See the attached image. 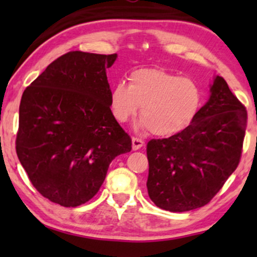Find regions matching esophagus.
Returning a JSON list of instances; mask_svg holds the SVG:
<instances>
[{
	"label": "esophagus",
	"instance_id": "esophagus-1",
	"mask_svg": "<svg viewBox=\"0 0 257 257\" xmlns=\"http://www.w3.org/2000/svg\"><path fill=\"white\" fill-rule=\"evenodd\" d=\"M144 141H143V139H140V138H138V137H133L132 138V147H133V150H134V151H137V150H139V149H141V147L144 146Z\"/></svg>",
	"mask_w": 257,
	"mask_h": 257
}]
</instances>
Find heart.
<instances>
[{
	"mask_svg": "<svg viewBox=\"0 0 257 257\" xmlns=\"http://www.w3.org/2000/svg\"><path fill=\"white\" fill-rule=\"evenodd\" d=\"M129 85L118 82L110 93V108L117 122L132 118L140 108L147 131L169 137L192 123L202 106V90L191 78L162 69H138L129 75Z\"/></svg>",
	"mask_w": 257,
	"mask_h": 257,
	"instance_id": "obj_1",
	"label": "heart"
}]
</instances>
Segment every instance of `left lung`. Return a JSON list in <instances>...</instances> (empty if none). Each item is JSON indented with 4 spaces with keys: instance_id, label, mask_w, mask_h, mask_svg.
I'll return each mask as SVG.
<instances>
[{
    "instance_id": "1",
    "label": "left lung",
    "mask_w": 257,
    "mask_h": 257,
    "mask_svg": "<svg viewBox=\"0 0 257 257\" xmlns=\"http://www.w3.org/2000/svg\"><path fill=\"white\" fill-rule=\"evenodd\" d=\"M190 125L147 143V191L158 208L182 213L208 204L239 164L247 113L221 76Z\"/></svg>"
}]
</instances>
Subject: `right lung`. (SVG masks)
Listing matches in <instances>:
<instances>
[{"mask_svg": "<svg viewBox=\"0 0 257 257\" xmlns=\"http://www.w3.org/2000/svg\"><path fill=\"white\" fill-rule=\"evenodd\" d=\"M116 58L69 52L23 93L17 155L34 187L53 203L84 204L98 193L112 159L131 152L132 139L110 108L106 69Z\"/></svg>", "mask_w": 257, "mask_h": 257, "instance_id": "1", "label": "right lung"}]
</instances>
